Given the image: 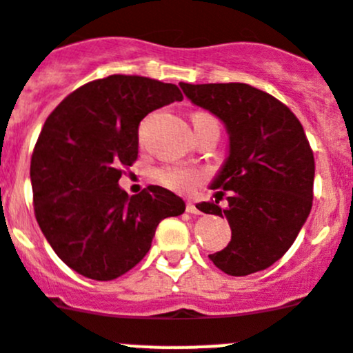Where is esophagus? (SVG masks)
Returning <instances> with one entry per match:
<instances>
[{
	"label": "esophagus",
	"mask_w": 353,
	"mask_h": 353,
	"mask_svg": "<svg viewBox=\"0 0 353 353\" xmlns=\"http://www.w3.org/2000/svg\"><path fill=\"white\" fill-rule=\"evenodd\" d=\"M186 210L190 214H200L199 207H196L195 202H192V200H188V202H186Z\"/></svg>",
	"instance_id": "1"
}]
</instances>
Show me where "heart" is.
<instances>
[{
  "label": "heart",
  "instance_id": "1",
  "mask_svg": "<svg viewBox=\"0 0 353 353\" xmlns=\"http://www.w3.org/2000/svg\"><path fill=\"white\" fill-rule=\"evenodd\" d=\"M202 179V172L192 167H163L157 170V181L163 186L176 190V192H190Z\"/></svg>",
  "mask_w": 353,
  "mask_h": 353
}]
</instances>
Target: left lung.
I'll use <instances>...</instances> for the list:
<instances>
[{
    "label": "left lung",
    "mask_w": 353,
    "mask_h": 353,
    "mask_svg": "<svg viewBox=\"0 0 353 353\" xmlns=\"http://www.w3.org/2000/svg\"><path fill=\"white\" fill-rule=\"evenodd\" d=\"M193 104L225 123L228 158L210 188L216 202L199 203L225 216L232 240L210 261L228 275L261 272L279 261L312 210L315 161L301 123L273 95L245 83H179ZM227 192L229 205L219 207Z\"/></svg>",
    "instance_id": "1"
}]
</instances>
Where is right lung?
Segmentation results:
<instances>
[{
  "mask_svg": "<svg viewBox=\"0 0 353 353\" xmlns=\"http://www.w3.org/2000/svg\"><path fill=\"white\" fill-rule=\"evenodd\" d=\"M183 94L172 83L111 74L69 94L41 128L31 158L36 221L55 254L94 281H113L150 251L183 199L161 186L128 196L118 181L139 150L141 120Z\"/></svg>",
  "mask_w": 353,
  "mask_h": 353,
  "instance_id": "add662e5",
  "label": "right lung"
}]
</instances>
